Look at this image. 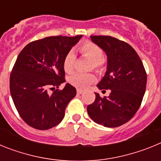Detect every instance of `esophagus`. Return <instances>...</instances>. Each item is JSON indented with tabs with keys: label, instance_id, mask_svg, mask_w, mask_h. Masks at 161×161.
<instances>
[{
	"label": "esophagus",
	"instance_id": "34e87169",
	"mask_svg": "<svg viewBox=\"0 0 161 161\" xmlns=\"http://www.w3.org/2000/svg\"><path fill=\"white\" fill-rule=\"evenodd\" d=\"M76 92H77L78 94H81V93H83L84 91L82 90V89H77V91H76Z\"/></svg>",
	"mask_w": 161,
	"mask_h": 161
}]
</instances>
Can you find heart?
<instances>
[{
	"label": "heart",
	"mask_w": 161,
	"mask_h": 161,
	"mask_svg": "<svg viewBox=\"0 0 161 161\" xmlns=\"http://www.w3.org/2000/svg\"><path fill=\"white\" fill-rule=\"evenodd\" d=\"M79 52L81 55L91 60V68L97 72H101L105 67L104 52L102 48L91 41H85L79 47ZM76 61V55L73 51H69L64 58L63 66L66 72H72ZM96 80V76L93 73H81L76 72L68 78V82L74 87L85 89Z\"/></svg>",
	"instance_id": "obj_1"
}]
</instances>
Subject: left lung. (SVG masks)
Here are the masks:
<instances>
[{
  "label": "left lung",
  "instance_id": "8db88e82",
  "mask_svg": "<svg viewBox=\"0 0 161 161\" xmlns=\"http://www.w3.org/2000/svg\"><path fill=\"white\" fill-rule=\"evenodd\" d=\"M94 43L107 55V70L97 86L110 89L109 97L96 98L87 106L89 117L106 127H117L127 123L136 114L143 101L147 85V73L137 52L124 41L111 36H91Z\"/></svg>",
  "mask_w": 161,
  "mask_h": 161
}]
</instances>
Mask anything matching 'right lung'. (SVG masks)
<instances>
[{"label":"right lung","instance_id":"1","mask_svg":"<svg viewBox=\"0 0 161 161\" xmlns=\"http://www.w3.org/2000/svg\"><path fill=\"white\" fill-rule=\"evenodd\" d=\"M81 37H47L30 42L18 55L9 89L18 114L33 128L48 130L63 120L68 102L76 94L69 84L59 89L65 82L64 58Z\"/></svg>","mask_w":161,"mask_h":161}]
</instances>
